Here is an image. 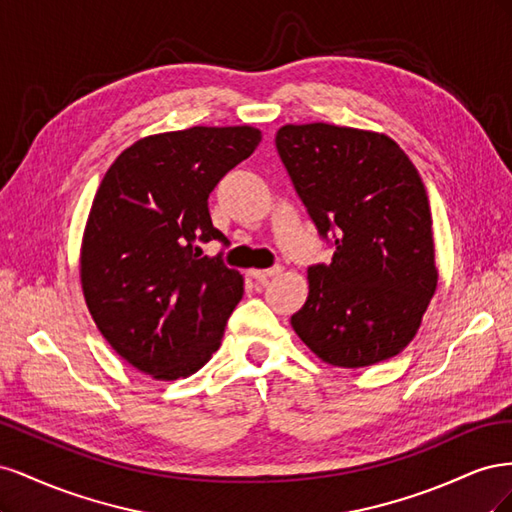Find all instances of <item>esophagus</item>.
<instances>
[{"label":"esophagus","instance_id":"obj_1","mask_svg":"<svg viewBox=\"0 0 512 512\" xmlns=\"http://www.w3.org/2000/svg\"><path fill=\"white\" fill-rule=\"evenodd\" d=\"M282 273V267H273V269H250L247 271V275L252 277V280L258 284V286H265L269 277Z\"/></svg>","mask_w":512,"mask_h":512}]
</instances>
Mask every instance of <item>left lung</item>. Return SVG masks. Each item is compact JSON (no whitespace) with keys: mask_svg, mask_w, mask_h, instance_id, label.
<instances>
[{"mask_svg":"<svg viewBox=\"0 0 512 512\" xmlns=\"http://www.w3.org/2000/svg\"><path fill=\"white\" fill-rule=\"evenodd\" d=\"M277 153L322 239L329 265L307 269L294 333L335 367L404 350L438 286L431 211L418 170L393 138L331 123L282 126Z\"/></svg>","mask_w":512,"mask_h":512,"instance_id":"obj_1","label":"left lung"}]
</instances>
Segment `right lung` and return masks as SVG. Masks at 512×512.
<instances>
[{
  "instance_id": "add662e5",
  "label": "right lung",
  "mask_w": 512,
  "mask_h": 512,
  "mask_svg": "<svg viewBox=\"0 0 512 512\" xmlns=\"http://www.w3.org/2000/svg\"><path fill=\"white\" fill-rule=\"evenodd\" d=\"M260 138L252 126L145 136L100 183L81 245L85 303L113 350L151 378H188L220 348L243 277L200 250L226 243L207 200Z\"/></svg>"
}]
</instances>
